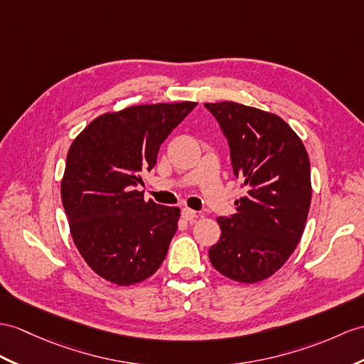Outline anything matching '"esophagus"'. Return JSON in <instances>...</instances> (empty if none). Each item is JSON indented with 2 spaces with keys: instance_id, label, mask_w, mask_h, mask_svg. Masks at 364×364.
Instances as JSON below:
<instances>
[{
  "instance_id": "34e87169",
  "label": "esophagus",
  "mask_w": 364,
  "mask_h": 364,
  "mask_svg": "<svg viewBox=\"0 0 364 364\" xmlns=\"http://www.w3.org/2000/svg\"><path fill=\"white\" fill-rule=\"evenodd\" d=\"M196 216H198V213L194 211V210H191V208H187V207L182 208V218H183L185 220H193V219L196 218Z\"/></svg>"
}]
</instances>
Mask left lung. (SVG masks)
Here are the masks:
<instances>
[{"label":"left lung","mask_w":364,"mask_h":364,"mask_svg":"<svg viewBox=\"0 0 364 364\" xmlns=\"http://www.w3.org/2000/svg\"><path fill=\"white\" fill-rule=\"evenodd\" d=\"M230 145L233 173L247 193L208 258L220 274L255 284L277 273L303 236L312 199L310 162L296 132L279 115L235 102L205 103Z\"/></svg>","instance_id":"left-lung-1"}]
</instances>
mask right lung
Segmentation results:
<instances>
[{"instance_id": "1", "label": "right lung", "mask_w": 364, "mask_h": 364, "mask_svg": "<svg viewBox=\"0 0 364 364\" xmlns=\"http://www.w3.org/2000/svg\"><path fill=\"white\" fill-rule=\"evenodd\" d=\"M198 103L134 105L95 117L74 139L61 202L78 253L117 286L145 281L161 267L181 210L144 199L141 173Z\"/></svg>"}]
</instances>
